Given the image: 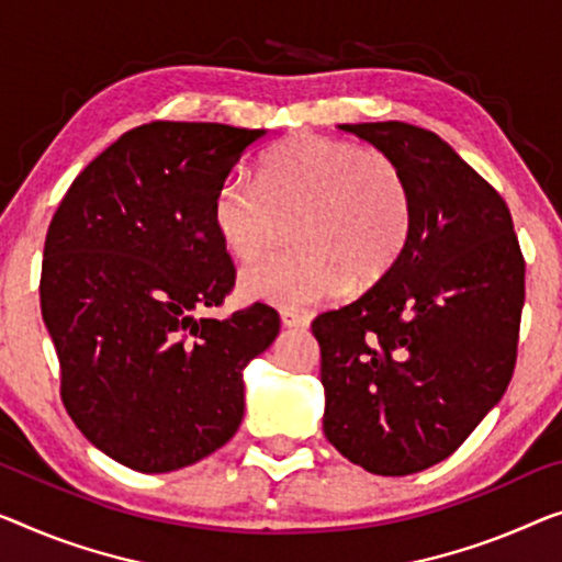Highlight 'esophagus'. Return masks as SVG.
<instances>
[{"mask_svg": "<svg viewBox=\"0 0 562 562\" xmlns=\"http://www.w3.org/2000/svg\"><path fill=\"white\" fill-rule=\"evenodd\" d=\"M280 321H282L284 328H295V330H305L310 325V317L303 315V313H297V310H282Z\"/></svg>", "mask_w": 562, "mask_h": 562, "instance_id": "obj_1", "label": "esophagus"}]
</instances>
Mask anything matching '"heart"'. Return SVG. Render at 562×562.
<instances>
[{
    "label": "heart",
    "instance_id": "heart-1",
    "mask_svg": "<svg viewBox=\"0 0 562 562\" xmlns=\"http://www.w3.org/2000/svg\"><path fill=\"white\" fill-rule=\"evenodd\" d=\"M297 249L255 259L239 272L252 303L305 307L386 278L412 229V199L396 164L346 140L297 136L267 156L262 183L232 176L216 189L212 224L234 259L270 245L282 220Z\"/></svg>",
    "mask_w": 562,
    "mask_h": 562
}]
</instances>
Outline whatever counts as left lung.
<instances>
[{
    "label": "left lung",
    "instance_id": "1",
    "mask_svg": "<svg viewBox=\"0 0 562 562\" xmlns=\"http://www.w3.org/2000/svg\"><path fill=\"white\" fill-rule=\"evenodd\" d=\"M389 156L412 229L386 278L315 317L323 431L371 474L439 464L505 396L525 305V259L495 189L437 133L342 123Z\"/></svg>",
    "mask_w": 562,
    "mask_h": 562
}]
</instances>
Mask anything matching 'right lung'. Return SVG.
I'll list each match as a JSON object with an SVG mask.
<instances>
[{"instance_id": "1", "label": "right lung", "mask_w": 562, "mask_h": 562, "mask_svg": "<svg viewBox=\"0 0 562 562\" xmlns=\"http://www.w3.org/2000/svg\"><path fill=\"white\" fill-rule=\"evenodd\" d=\"M265 133L138 125L86 166L49 222L40 305L63 404L82 437L136 472L224 447L245 416V368L280 333L262 303L201 315L234 284L214 194Z\"/></svg>"}]
</instances>
